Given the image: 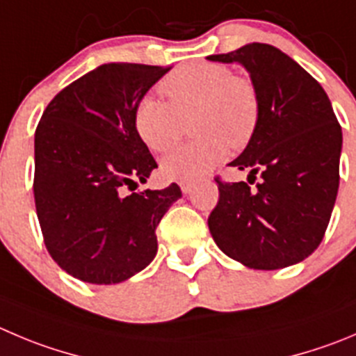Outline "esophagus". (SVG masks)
I'll use <instances>...</instances> for the list:
<instances>
[{"label":"esophagus","mask_w":356,"mask_h":356,"mask_svg":"<svg viewBox=\"0 0 356 356\" xmlns=\"http://www.w3.org/2000/svg\"><path fill=\"white\" fill-rule=\"evenodd\" d=\"M180 188L184 194H191L192 188H194V184L192 181H180Z\"/></svg>","instance_id":"esophagus-1"}]
</instances>
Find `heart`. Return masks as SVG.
Instances as JSON below:
<instances>
[{"instance_id":"1","label":"heart","mask_w":356,"mask_h":356,"mask_svg":"<svg viewBox=\"0 0 356 356\" xmlns=\"http://www.w3.org/2000/svg\"><path fill=\"white\" fill-rule=\"evenodd\" d=\"M169 103L143 97L134 111V129L152 152L164 154L180 143L191 120V143L162 161L172 180H194L222 162L227 147L243 148L255 134L260 103L255 86L231 67L191 63L176 67L161 82Z\"/></svg>"}]
</instances>
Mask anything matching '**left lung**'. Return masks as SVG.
I'll use <instances>...</instances> for the list:
<instances>
[{"instance_id":"left-lung-1","label":"left lung","mask_w":356,"mask_h":356,"mask_svg":"<svg viewBox=\"0 0 356 356\" xmlns=\"http://www.w3.org/2000/svg\"><path fill=\"white\" fill-rule=\"evenodd\" d=\"M209 60L239 63L260 103L255 134L229 165L248 181L216 178L220 197L208 218L225 255L250 269L274 270L309 257L323 239L339 188L343 131L323 87L292 57L248 43Z\"/></svg>"}]
</instances>
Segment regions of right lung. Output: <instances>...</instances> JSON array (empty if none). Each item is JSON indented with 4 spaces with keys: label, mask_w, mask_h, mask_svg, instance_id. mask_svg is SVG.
Returning <instances> with one entry per match:
<instances>
[{
    "label": "right lung",
    "mask_w": 356,
    "mask_h": 356,
    "mask_svg": "<svg viewBox=\"0 0 356 356\" xmlns=\"http://www.w3.org/2000/svg\"><path fill=\"white\" fill-rule=\"evenodd\" d=\"M171 67L110 63L64 87L35 133V204L43 241L76 280L111 285L143 270L157 253L159 222L181 197L145 184L157 162L134 129V111Z\"/></svg>",
    "instance_id": "add662e5"
}]
</instances>
